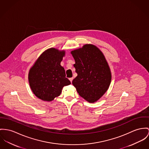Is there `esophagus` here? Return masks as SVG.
<instances>
[{
    "mask_svg": "<svg viewBox=\"0 0 149 149\" xmlns=\"http://www.w3.org/2000/svg\"><path fill=\"white\" fill-rule=\"evenodd\" d=\"M69 80H70L71 83H72V81L73 80V78H69Z\"/></svg>",
    "mask_w": 149,
    "mask_h": 149,
    "instance_id": "34e87169",
    "label": "esophagus"
}]
</instances>
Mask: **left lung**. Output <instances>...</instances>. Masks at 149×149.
I'll use <instances>...</instances> for the list:
<instances>
[{
	"mask_svg": "<svg viewBox=\"0 0 149 149\" xmlns=\"http://www.w3.org/2000/svg\"><path fill=\"white\" fill-rule=\"evenodd\" d=\"M71 53L78 74L72 83L81 97L90 103H95L111 84L112 75L108 62L100 50L91 44H86Z\"/></svg>",
	"mask_w": 149,
	"mask_h": 149,
	"instance_id": "8db88e82",
	"label": "left lung"
}]
</instances>
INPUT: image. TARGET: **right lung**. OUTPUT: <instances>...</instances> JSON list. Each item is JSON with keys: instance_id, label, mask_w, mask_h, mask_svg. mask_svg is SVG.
<instances>
[{"instance_id": "1", "label": "right lung", "mask_w": 149, "mask_h": 149, "mask_svg": "<svg viewBox=\"0 0 149 149\" xmlns=\"http://www.w3.org/2000/svg\"><path fill=\"white\" fill-rule=\"evenodd\" d=\"M65 52L50 48L43 52L28 74L29 86L34 95L40 99L50 102L60 95L63 87L71 84L66 78L65 70L61 62Z\"/></svg>"}]
</instances>
